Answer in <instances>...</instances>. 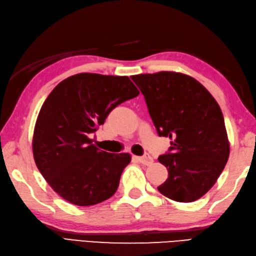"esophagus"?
<instances>
[{"label":"esophagus","mask_w":256,"mask_h":256,"mask_svg":"<svg viewBox=\"0 0 256 256\" xmlns=\"http://www.w3.org/2000/svg\"><path fill=\"white\" fill-rule=\"evenodd\" d=\"M137 159H138L139 162L142 164H152V161H154L152 157H151V156L148 154L142 156V157H138Z\"/></svg>","instance_id":"obj_1"}]
</instances>
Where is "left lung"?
Wrapping results in <instances>:
<instances>
[{
	"instance_id": "left-lung-1",
	"label": "left lung",
	"mask_w": 256,
	"mask_h": 256,
	"mask_svg": "<svg viewBox=\"0 0 256 256\" xmlns=\"http://www.w3.org/2000/svg\"><path fill=\"white\" fill-rule=\"evenodd\" d=\"M142 92L160 137L172 142L159 162L168 179L161 194L178 202L200 199L214 186L226 166L230 144L218 104L191 76L174 72L132 76Z\"/></svg>"
}]
</instances>
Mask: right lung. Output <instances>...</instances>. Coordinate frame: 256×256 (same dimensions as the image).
Returning a JSON list of instances; mask_svg holds the SVG:
<instances>
[{"label":"right lung","mask_w":256,"mask_h":256,"mask_svg":"<svg viewBox=\"0 0 256 256\" xmlns=\"http://www.w3.org/2000/svg\"><path fill=\"white\" fill-rule=\"evenodd\" d=\"M138 95L127 76L82 72L60 82L46 98L35 124L33 154L62 199L88 206L114 194L132 157L98 149L90 134L114 108Z\"/></svg>","instance_id":"add662e5"}]
</instances>
